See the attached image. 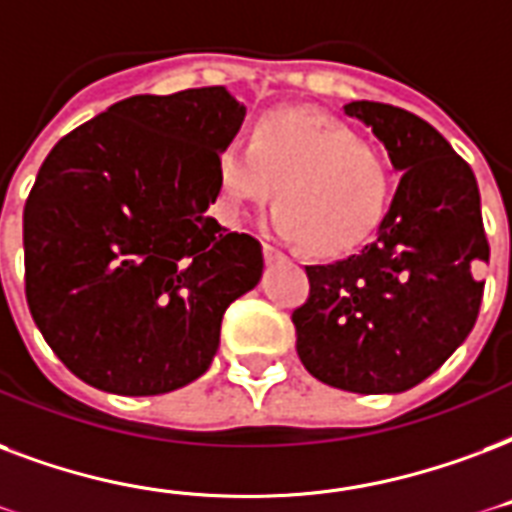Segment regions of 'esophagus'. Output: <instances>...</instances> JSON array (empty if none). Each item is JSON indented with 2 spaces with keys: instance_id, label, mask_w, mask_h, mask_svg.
<instances>
[{
  "instance_id": "esophagus-1",
  "label": "esophagus",
  "mask_w": 512,
  "mask_h": 512,
  "mask_svg": "<svg viewBox=\"0 0 512 512\" xmlns=\"http://www.w3.org/2000/svg\"><path fill=\"white\" fill-rule=\"evenodd\" d=\"M263 252H265V260H268V263H273V260H284L282 249L273 247V244H268V241L263 244Z\"/></svg>"
}]
</instances>
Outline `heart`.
I'll return each mask as SVG.
<instances>
[{
	"instance_id": "obj_1",
	"label": "heart",
	"mask_w": 512,
	"mask_h": 512,
	"mask_svg": "<svg viewBox=\"0 0 512 512\" xmlns=\"http://www.w3.org/2000/svg\"><path fill=\"white\" fill-rule=\"evenodd\" d=\"M276 187L273 228L303 239L317 255L360 244L384 220L392 166L351 128L300 109L268 112L249 144L230 142L217 155V193L225 220L263 204Z\"/></svg>"
}]
</instances>
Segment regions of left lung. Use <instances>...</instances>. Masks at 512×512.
Returning a JSON list of instances; mask_svg holds the SVG:
<instances>
[{
	"label": "left lung",
	"mask_w": 512,
	"mask_h": 512,
	"mask_svg": "<svg viewBox=\"0 0 512 512\" xmlns=\"http://www.w3.org/2000/svg\"><path fill=\"white\" fill-rule=\"evenodd\" d=\"M403 171L376 239L335 263L306 265L308 298L292 311L298 357L319 381L384 395L421 384L470 335L489 263L470 163L408 109L343 107Z\"/></svg>",
	"instance_id": "obj_1"
}]
</instances>
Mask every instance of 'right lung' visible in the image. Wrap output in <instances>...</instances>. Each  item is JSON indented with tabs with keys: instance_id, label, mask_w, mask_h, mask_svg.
I'll return each mask as SVG.
<instances>
[{
	"instance_id": "add662e5",
	"label": "right lung",
	"mask_w": 512,
	"mask_h": 512,
	"mask_svg": "<svg viewBox=\"0 0 512 512\" xmlns=\"http://www.w3.org/2000/svg\"><path fill=\"white\" fill-rule=\"evenodd\" d=\"M244 104L222 85L131 96L58 139L23 206L26 303L85 384L163 395L209 368L263 247L206 214Z\"/></svg>"
}]
</instances>
